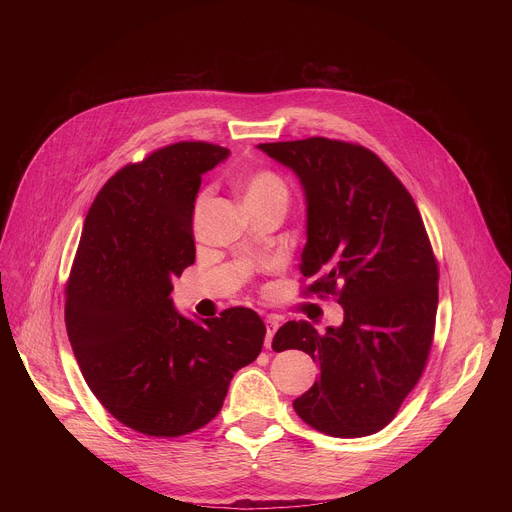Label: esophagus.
<instances>
[{
    "label": "esophagus",
    "mask_w": 512,
    "mask_h": 512,
    "mask_svg": "<svg viewBox=\"0 0 512 512\" xmlns=\"http://www.w3.org/2000/svg\"><path fill=\"white\" fill-rule=\"evenodd\" d=\"M277 328H279V322L267 320V330H265V346H267V348H271V340H273Z\"/></svg>",
    "instance_id": "esophagus-1"
}]
</instances>
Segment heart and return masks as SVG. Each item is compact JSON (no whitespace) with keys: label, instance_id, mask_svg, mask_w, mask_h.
Listing matches in <instances>:
<instances>
[{"label":"heart","instance_id":"obj_1","mask_svg":"<svg viewBox=\"0 0 512 512\" xmlns=\"http://www.w3.org/2000/svg\"><path fill=\"white\" fill-rule=\"evenodd\" d=\"M241 192H243V204H245L247 210L263 208V206H279V208L285 210L287 204H289V186H287V182L271 170L251 172L243 180Z\"/></svg>","mask_w":512,"mask_h":512}]
</instances>
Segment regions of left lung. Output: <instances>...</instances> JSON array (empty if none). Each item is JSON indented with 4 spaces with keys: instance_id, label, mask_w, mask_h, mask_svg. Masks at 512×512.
Masks as SVG:
<instances>
[{
    "instance_id": "1",
    "label": "left lung",
    "mask_w": 512,
    "mask_h": 512,
    "mask_svg": "<svg viewBox=\"0 0 512 512\" xmlns=\"http://www.w3.org/2000/svg\"><path fill=\"white\" fill-rule=\"evenodd\" d=\"M257 148L298 176L308 237L300 271L318 277L312 294H336L344 310L326 332L306 320L277 330L275 352L298 348L320 367L294 409L334 437L377 433L417 385L433 340L437 263L421 214L362 145L310 137Z\"/></svg>"
}]
</instances>
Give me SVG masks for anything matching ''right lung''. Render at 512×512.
<instances>
[{
  "instance_id": "right-lung-1",
  "label": "right lung",
  "mask_w": 512,
  "mask_h": 512,
  "mask_svg": "<svg viewBox=\"0 0 512 512\" xmlns=\"http://www.w3.org/2000/svg\"><path fill=\"white\" fill-rule=\"evenodd\" d=\"M229 158L180 141L119 170L97 194L72 263L64 322L81 373L123 425L178 437L221 411L233 375L265 338L249 308L192 320L172 281L194 263L192 214L202 174Z\"/></svg>"
}]
</instances>
